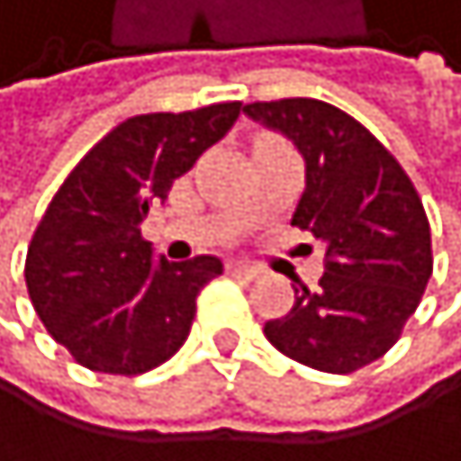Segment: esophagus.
<instances>
[{"instance_id": "obj_1", "label": "esophagus", "mask_w": 461, "mask_h": 461, "mask_svg": "<svg viewBox=\"0 0 461 461\" xmlns=\"http://www.w3.org/2000/svg\"><path fill=\"white\" fill-rule=\"evenodd\" d=\"M229 273H235V276H244V279H258L261 270L256 265H249V261H229Z\"/></svg>"}]
</instances>
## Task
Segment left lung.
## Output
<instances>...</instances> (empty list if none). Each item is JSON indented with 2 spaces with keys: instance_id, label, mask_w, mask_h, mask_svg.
Masks as SVG:
<instances>
[{
  "instance_id": "left-lung-1",
  "label": "left lung",
  "mask_w": 461,
  "mask_h": 461,
  "mask_svg": "<svg viewBox=\"0 0 461 461\" xmlns=\"http://www.w3.org/2000/svg\"><path fill=\"white\" fill-rule=\"evenodd\" d=\"M244 114L282 131L306 158L291 226L323 240L318 288L267 321L279 353L326 374H353L397 344L432 276L424 203L397 158L362 122L321 99L249 103Z\"/></svg>"
}]
</instances>
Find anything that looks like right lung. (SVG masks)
Returning a JSON list of instances; mask_svg holds the SVG:
<instances>
[{
	"instance_id": "1",
	"label": "right lung",
	"mask_w": 461,
	"mask_h": 461,
	"mask_svg": "<svg viewBox=\"0 0 461 461\" xmlns=\"http://www.w3.org/2000/svg\"><path fill=\"white\" fill-rule=\"evenodd\" d=\"M238 114L240 103H217L129 117L52 196L25 256V288L37 318L78 365L138 376L188 339L196 294L221 276L223 261H155L140 223Z\"/></svg>"
}]
</instances>
